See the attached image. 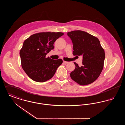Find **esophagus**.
Returning a JSON list of instances; mask_svg holds the SVG:
<instances>
[{
  "label": "esophagus",
  "instance_id": "esophagus-1",
  "mask_svg": "<svg viewBox=\"0 0 125 125\" xmlns=\"http://www.w3.org/2000/svg\"><path fill=\"white\" fill-rule=\"evenodd\" d=\"M63 62H64L65 64H67V63H68V62L65 61H63Z\"/></svg>",
  "mask_w": 125,
  "mask_h": 125
}]
</instances>
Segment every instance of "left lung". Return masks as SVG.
I'll list each match as a JSON object with an SVG mask.
<instances>
[{
  "label": "left lung",
  "instance_id": "obj_1",
  "mask_svg": "<svg viewBox=\"0 0 125 125\" xmlns=\"http://www.w3.org/2000/svg\"><path fill=\"white\" fill-rule=\"evenodd\" d=\"M67 35L73 43V55L83 57L82 66L74 62L75 68L70 73V77L81 85L93 83L101 74L105 59L104 51L99 40L82 30L68 32Z\"/></svg>",
  "mask_w": 125,
  "mask_h": 125
}]
</instances>
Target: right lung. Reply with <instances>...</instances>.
Returning a JSON list of instances; mask_svg holds the SVG:
<instances>
[{"label":"right lung","instance_id":"right-lung-1","mask_svg":"<svg viewBox=\"0 0 125 125\" xmlns=\"http://www.w3.org/2000/svg\"><path fill=\"white\" fill-rule=\"evenodd\" d=\"M63 35L62 32H39L24 41L20 55L21 66L30 79L42 83L53 76L63 60H52L46 55L54 49V42Z\"/></svg>","mask_w":125,"mask_h":125}]
</instances>
